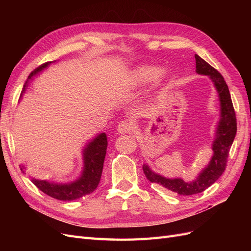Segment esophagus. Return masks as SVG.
<instances>
[{
    "label": "esophagus",
    "mask_w": 251,
    "mask_h": 251,
    "mask_svg": "<svg viewBox=\"0 0 251 251\" xmlns=\"http://www.w3.org/2000/svg\"><path fill=\"white\" fill-rule=\"evenodd\" d=\"M132 124L130 121L127 120H124V121H120L118 126H117V130L119 134H126V133H130L132 131Z\"/></svg>",
    "instance_id": "1"
}]
</instances>
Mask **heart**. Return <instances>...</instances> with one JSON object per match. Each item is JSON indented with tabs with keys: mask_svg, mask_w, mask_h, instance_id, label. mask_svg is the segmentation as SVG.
<instances>
[{
	"mask_svg": "<svg viewBox=\"0 0 251 251\" xmlns=\"http://www.w3.org/2000/svg\"><path fill=\"white\" fill-rule=\"evenodd\" d=\"M166 75V71L162 70L157 65L146 64L136 67L130 74V82L133 87H141L154 81L159 80Z\"/></svg>",
	"mask_w": 251,
	"mask_h": 251,
	"instance_id": "b5f03b06",
	"label": "heart"
}]
</instances>
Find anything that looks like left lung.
Instances as JSON below:
<instances>
[{
  "label": "left lung",
  "instance_id": "8db88e82",
  "mask_svg": "<svg viewBox=\"0 0 251 251\" xmlns=\"http://www.w3.org/2000/svg\"><path fill=\"white\" fill-rule=\"evenodd\" d=\"M196 58V72L200 75H207L218 92L220 101V120L217 126L215 140L212 142V156L209 163L200 172L195 180L185 182L180 178H166L151 170L144 163L142 170L148 180L154 182L162 187L182 196H189L204 192L220 178L226 168L227 157L229 154L231 144L237 134V118L231 101L228 86L223 76L215 68L205 62L199 55Z\"/></svg>",
  "mask_w": 251,
  "mask_h": 251
}]
</instances>
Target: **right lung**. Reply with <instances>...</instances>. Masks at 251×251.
<instances>
[{"instance_id":"obj_1","label":"right lung","mask_w":251,"mask_h":251,"mask_svg":"<svg viewBox=\"0 0 251 251\" xmlns=\"http://www.w3.org/2000/svg\"><path fill=\"white\" fill-rule=\"evenodd\" d=\"M55 62V60H54ZM53 62L43 64L34 71L30 73L27 81L23 87L20 100L28 86V81L34 75L39 74ZM108 139L105 133H100L89 141L82 150V160L83 168L80 176L72 182L68 183H57V182H49L47 180H40L31 178L32 183L43 193L52 197V198L60 201H73L93 193L100 184L101 178V173L103 169V162L107 153ZM23 170V169H21Z\"/></svg>"}]
</instances>
